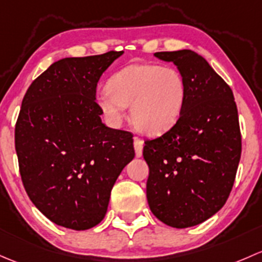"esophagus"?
<instances>
[{
    "mask_svg": "<svg viewBox=\"0 0 262 262\" xmlns=\"http://www.w3.org/2000/svg\"><path fill=\"white\" fill-rule=\"evenodd\" d=\"M134 147H135V154H136L137 158L142 155V149H144V141L139 137H134Z\"/></svg>",
    "mask_w": 262,
    "mask_h": 262,
    "instance_id": "esophagus-1",
    "label": "esophagus"
}]
</instances>
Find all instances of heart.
<instances>
[{"mask_svg": "<svg viewBox=\"0 0 262 262\" xmlns=\"http://www.w3.org/2000/svg\"><path fill=\"white\" fill-rule=\"evenodd\" d=\"M97 94V104L112 125H118L130 106V121L144 135H160L182 116L187 83L178 69L151 63L123 67Z\"/></svg>", "mask_w": 262, "mask_h": 262, "instance_id": "obj_1", "label": "heart"}]
</instances>
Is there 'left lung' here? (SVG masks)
I'll list each match as a JSON object with an SVG mask.
<instances>
[{
    "label": "left lung",
    "instance_id": "left-lung-1",
    "mask_svg": "<svg viewBox=\"0 0 262 262\" xmlns=\"http://www.w3.org/2000/svg\"><path fill=\"white\" fill-rule=\"evenodd\" d=\"M187 83L182 116L169 131L145 141L146 196L158 220L187 228L215 214L227 201L239 158L241 132L230 85L191 50L160 51Z\"/></svg>",
    "mask_w": 262,
    "mask_h": 262
}]
</instances>
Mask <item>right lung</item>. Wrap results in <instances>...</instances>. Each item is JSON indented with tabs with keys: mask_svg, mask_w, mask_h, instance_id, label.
I'll list each match as a JSON object with an SVG mask.
<instances>
[{
	"mask_svg": "<svg viewBox=\"0 0 262 262\" xmlns=\"http://www.w3.org/2000/svg\"><path fill=\"white\" fill-rule=\"evenodd\" d=\"M122 54L60 59L23 99L15 127L21 179L35 207L61 227L98 225L118 175L135 158L131 132L102 123L96 102L99 78Z\"/></svg>",
	"mask_w": 262,
	"mask_h": 262,
	"instance_id": "1",
	"label": "right lung"
}]
</instances>
